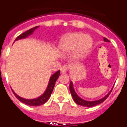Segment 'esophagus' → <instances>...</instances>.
<instances>
[{"label": "esophagus", "instance_id": "esophagus-1", "mask_svg": "<svg viewBox=\"0 0 127 127\" xmlns=\"http://www.w3.org/2000/svg\"><path fill=\"white\" fill-rule=\"evenodd\" d=\"M68 71V66L66 65H63V66H61V71L62 73H66Z\"/></svg>", "mask_w": 127, "mask_h": 127}]
</instances>
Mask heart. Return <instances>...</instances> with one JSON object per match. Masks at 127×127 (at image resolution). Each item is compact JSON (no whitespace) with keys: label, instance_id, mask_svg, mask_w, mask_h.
<instances>
[{"label":"heart","instance_id":"obj_1","mask_svg":"<svg viewBox=\"0 0 127 127\" xmlns=\"http://www.w3.org/2000/svg\"><path fill=\"white\" fill-rule=\"evenodd\" d=\"M93 41L88 35L74 32L65 36L59 43V50L63 54H69L76 50V57H82L90 50Z\"/></svg>","mask_w":127,"mask_h":127}]
</instances>
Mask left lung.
Returning a JSON list of instances; mask_svg holds the SVG:
<instances>
[{
  "mask_svg": "<svg viewBox=\"0 0 127 127\" xmlns=\"http://www.w3.org/2000/svg\"><path fill=\"white\" fill-rule=\"evenodd\" d=\"M103 40H104L105 41H107V42L108 41H109V39L105 38V37H103ZM112 90V89L111 90V91H110V92L106 96H104L103 98H102L100 99V100H98L91 101H91H86V100H83V99L80 98V97L77 95V93H75V91L74 89H73V86L72 82H70V93H71V96H72L73 97V100L75 101V102L77 104L79 105H82V106H84V107H91L95 106V105H98L100 104V103H102V102H103L104 100H106L107 98L109 96L110 93H111Z\"/></svg>",
  "mask_w": 127,
  "mask_h": 127,
  "instance_id": "left-lung-1",
  "label": "left lung"
}]
</instances>
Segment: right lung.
<instances>
[{
    "mask_svg": "<svg viewBox=\"0 0 127 127\" xmlns=\"http://www.w3.org/2000/svg\"><path fill=\"white\" fill-rule=\"evenodd\" d=\"M38 26H36V27H33V28L30 29L29 30L25 31V32L22 33V34L19 35L16 37V39L15 40H18V39H22V38H25V37H27L29 35L31 34L33 32V31L36 29V28H37ZM60 75V70L56 71L54 74H53L50 77V80H49V83H48V87H47V90L45 91V92L41 96H40L39 97L35 99H32V100H27V99H24L23 98H21L20 96H18L15 93L14 91L12 90L13 93H14L15 96H16V98L17 99L22 102V103H25L26 105H31V106H39L41 105H43L47 102L48 101V100L50 98V95H51L52 93L53 90H54V88L55 86V84H56V80H57L59 76Z\"/></svg>",
    "mask_w": 127,
    "mask_h": 127,
    "instance_id": "obj_1",
    "label": "right lung"
}]
</instances>
